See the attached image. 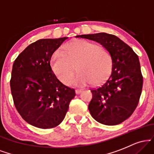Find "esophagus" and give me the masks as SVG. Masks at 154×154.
Masks as SVG:
<instances>
[{"instance_id": "obj_1", "label": "esophagus", "mask_w": 154, "mask_h": 154, "mask_svg": "<svg viewBox=\"0 0 154 154\" xmlns=\"http://www.w3.org/2000/svg\"><path fill=\"white\" fill-rule=\"evenodd\" d=\"M82 92V90H79V89H76L75 90V93L76 94H79V93Z\"/></svg>"}]
</instances>
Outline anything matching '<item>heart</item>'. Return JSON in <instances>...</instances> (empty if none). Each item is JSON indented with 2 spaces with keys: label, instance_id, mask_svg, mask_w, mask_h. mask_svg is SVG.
<instances>
[{
  "label": "heart",
  "instance_id": "heart-1",
  "mask_svg": "<svg viewBox=\"0 0 154 154\" xmlns=\"http://www.w3.org/2000/svg\"><path fill=\"white\" fill-rule=\"evenodd\" d=\"M76 63L79 73L70 79L73 64ZM50 63L53 72L61 82L78 87L92 82L100 84L109 77L112 69V59L106 49L80 39L65 45L62 52L55 51Z\"/></svg>",
  "mask_w": 154,
  "mask_h": 154
}]
</instances>
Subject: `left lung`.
Returning a JSON list of instances; mask_svg holds the SVG:
<instances>
[{
  "instance_id": "left-lung-1",
  "label": "left lung",
  "mask_w": 154,
  "mask_h": 154,
  "mask_svg": "<svg viewBox=\"0 0 154 154\" xmlns=\"http://www.w3.org/2000/svg\"><path fill=\"white\" fill-rule=\"evenodd\" d=\"M76 37L97 42L110 53L111 74L102 85L91 90L93 98L88 109L99 123L119 125L132 115L142 92L143 76L138 56L114 35L100 32Z\"/></svg>"
}]
</instances>
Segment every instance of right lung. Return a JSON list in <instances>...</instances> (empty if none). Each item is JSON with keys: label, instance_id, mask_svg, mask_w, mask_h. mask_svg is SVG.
Masks as SVG:
<instances>
[{"label": "right lung", "instance_id": "right-lung-1", "mask_svg": "<svg viewBox=\"0 0 154 154\" xmlns=\"http://www.w3.org/2000/svg\"><path fill=\"white\" fill-rule=\"evenodd\" d=\"M67 38L39 40L28 45L13 64L10 86L14 103L23 119L36 128L58 126L76 95L57 79L50 64L52 54Z\"/></svg>", "mask_w": 154, "mask_h": 154}]
</instances>
